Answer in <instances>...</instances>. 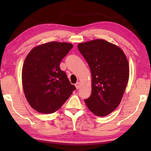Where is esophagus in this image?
<instances>
[{
	"label": "esophagus",
	"mask_w": 151,
	"mask_h": 151,
	"mask_svg": "<svg viewBox=\"0 0 151 151\" xmlns=\"http://www.w3.org/2000/svg\"><path fill=\"white\" fill-rule=\"evenodd\" d=\"M75 86H76V88H77V89H78V88H80V82H77V83H76L75 84Z\"/></svg>",
	"instance_id": "obj_1"
}]
</instances>
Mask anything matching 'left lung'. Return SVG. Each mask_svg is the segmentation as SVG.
I'll list each match as a JSON object with an SVG mask.
<instances>
[{"label":"left lung","instance_id":"left-lung-1","mask_svg":"<svg viewBox=\"0 0 151 151\" xmlns=\"http://www.w3.org/2000/svg\"><path fill=\"white\" fill-rule=\"evenodd\" d=\"M80 52L89 66L92 91L84 100L98 116L104 117L118 106L129 78V66L123 51L102 39L79 43Z\"/></svg>","mask_w":151,"mask_h":151}]
</instances>
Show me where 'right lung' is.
Masks as SVG:
<instances>
[{
	"label": "right lung",
	"instance_id": "1",
	"mask_svg": "<svg viewBox=\"0 0 151 151\" xmlns=\"http://www.w3.org/2000/svg\"><path fill=\"white\" fill-rule=\"evenodd\" d=\"M72 47L71 43L50 42L34 47L27 55L22 70V87L29 104L38 112H55L76 90L60 68Z\"/></svg>",
	"mask_w": 151,
	"mask_h": 151
}]
</instances>
